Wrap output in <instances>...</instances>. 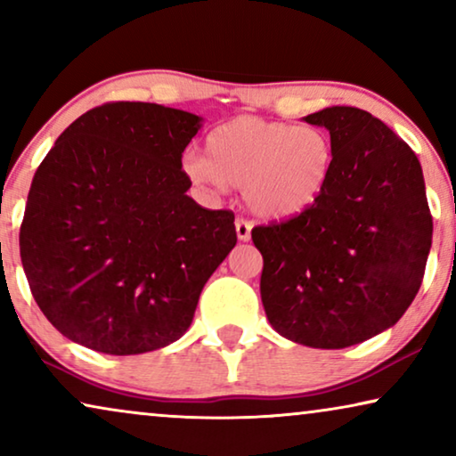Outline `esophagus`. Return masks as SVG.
I'll return each instance as SVG.
<instances>
[{
    "mask_svg": "<svg viewBox=\"0 0 456 456\" xmlns=\"http://www.w3.org/2000/svg\"><path fill=\"white\" fill-rule=\"evenodd\" d=\"M234 226H236V236H239L240 240L251 239V228H253L251 222L245 220V217H236Z\"/></svg>",
    "mask_w": 456,
    "mask_h": 456,
    "instance_id": "1",
    "label": "esophagus"
}]
</instances>
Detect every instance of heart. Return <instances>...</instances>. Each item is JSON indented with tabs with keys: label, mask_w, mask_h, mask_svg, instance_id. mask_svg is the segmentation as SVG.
Wrapping results in <instances>:
<instances>
[{
	"label": "heart",
	"mask_w": 456,
	"mask_h": 456,
	"mask_svg": "<svg viewBox=\"0 0 456 456\" xmlns=\"http://www.w3.org/2000/svg\"><path fill=\"white\" fill-rule=\"evenodd\" d=\"M205 155L184 159V172L203 186H242L255 214L286 217L301 214L326 189L334 166V142L315 124L261 120L242 116L208 136Z\"/></svg>",
	"instance_id": "b5f03b06"
}]
</instances>
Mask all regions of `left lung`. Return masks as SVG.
<instances>
[{
	"label": "left lung",
	"mask_w": 456,
	"mask_h": 456,
	"mask_svg": "<svg viewBox=\"0 0 456 456\" xmlns=\"http://www.w3.org/2000/svg\"><path fill=\"white\" fill-rule=\"evenodd\" d=\"M305 122L330 130L332 174L301 214L251 230L264 255L261 303L284 338L345 348L395 326L413 303L432 214L419 159L382 120L332 105Z\"/></svg>",
	"instance_id": "8db88e82"
}]
</instances>
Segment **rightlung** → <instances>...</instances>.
<instances>
[{
  "mask_svg": "<svg viewBox=\"0 0 456 456\" xmlns=\"http://www.w3.org/2000/svg\"><path fill=\"white\" fill-rule=\"evenodd\" d=\"M201 118L110 102L74 120L37 167L20 224L30 292L52 326L105 354H139L189 330L236 245L234 214L186 195L183 151Z\"/></svg>",
  "mask_w": 456,
  "mask_h": 456,
  "instance_id": "right-lung-1",
  "label": "right lung"
}]
</instances>
